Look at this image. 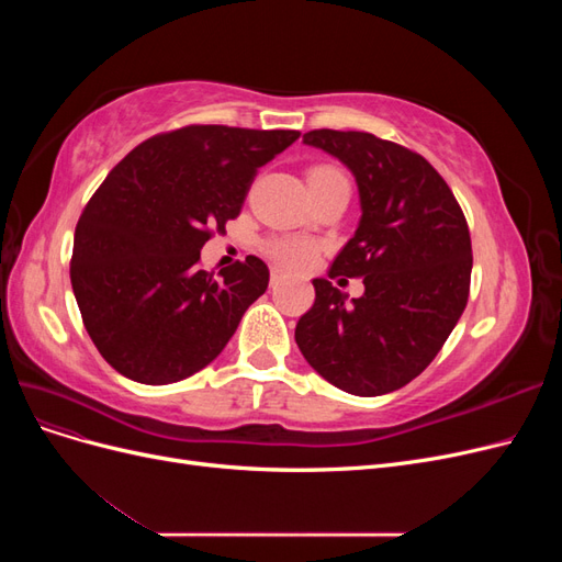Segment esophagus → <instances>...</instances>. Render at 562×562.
I'll list each match as a JSON object with an SVG mask.
<instances>
[{
  "instance_id": "esophagus-1",
  "label": "esophagus",
  "mask_w": 562,
  "mask_h": 562,
  "mask_svg": "<svg viewBox=\"0 0 562 562\" xmlns=\"http://www.w3.org/2000/svg\"><path fill=\"white\" fill-rule=\"evenodd\" d=\"M283 269H279V267H271V285L274 283H279V281H283Z\"/></svg>"
}]
</instances>
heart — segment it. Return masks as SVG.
<instances>
[{"instance_id": "obj_1", "label": "heart", "mask_w": 562, "mask_h": 562, "mask_svg": "<svg viewBox=\"0 0 562 562\" xmlns=\"http://www.w3.org/2000/svg\"><path fill=\"white\" fill-rule=\"evenodd\" d=\"M323 178H345L337 168L330 166H316L310 171V180H323ZM271 260L285 267H304L314 260V244L307 239H297V236H283V239H271L265 246Z\"/></svg>"}]
</instances>
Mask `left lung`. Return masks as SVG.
Wrapping results in <instances>:
<instances>
[{
  "label": "left lung",
  "instance_id": "8db88e82",
  "mask_svg": "<svg viewBox=\"0 0 562 562\" xmlns=\"http://www.w3.org/2000/svg\"><path fill=\"white\" fill-rule=\"evenodd\" d=\"M302 143L342 161L359 187L361 217L330 279L363 277L347 297L314 279V307L297 321L307 363L353 396H382L415 380L446 345L469 300L471 236L436 168L363 131H310Z\"/></svg>",
  "mask_w": 562,
  "mask_h": 562
}]
</instances>
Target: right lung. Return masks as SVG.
Listing matches in <instances>:
<instances>
[{
    "instance_id": "1",
    "label": "right lung",
    "mask_w": 562,
    "mask_h": 562,
    "mask_svg": "<svg viewBox=\"0 0 562 562\" xmlns=\"http://www.w3.org/2000/svg\"><path fill=\"white\" fill-rule=\"evenodd\" d=\"M297 131L184 126L119 161L83 209L70 262L93 345L124 378L171 384L206 368L269 283L267 265L199 269L211 227L241 213L255 171Z\"/></svg>"
}]
</instances>
